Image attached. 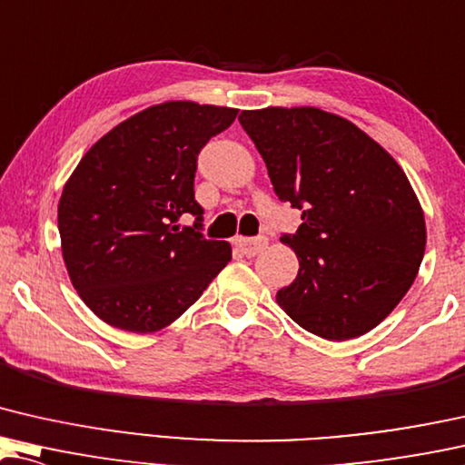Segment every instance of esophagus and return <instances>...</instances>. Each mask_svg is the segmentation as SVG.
Returning <instances> with one entry per match:
<instances>
[{
	"label": "esophagus",
	"mask_w": 465,
	"mask_h": 465,
	"mask_svg": "<svg viewBox=\"0 0 465 465\" xmlns=\"http://www.w3.org/2000/svg\"><path fill=\"white\" fill-rule=\"evenodd\" d=\"M234 245H237V249L243 255H247V258H253V255H258L260 252H264L268 241L264 237H258V239H237L234 241Z\"/></svg>",
	"instance_id": "34e87169"
}]
</instances>
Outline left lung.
<instances>
[{
    "instance_id": "obj_1",
    "label": "left lung",
    "mask_w": 465,
    "mask_h": 465,
    "mask_svg": "<svg viewBox=\"0 0 465 465\" xmlns=\"http://www.w3.org/2000/svg\"><path fill=\"white\" fill-rule=\"evenodd\" d=\"M241 125L281 201L302 212L298 277L277 304L306 331L344 341L405 298L426 252V218L407 173L352 121L316 106L243 111Z\"/></svg>"
}]
</instances>
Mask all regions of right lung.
<instances>
[{
    "label": "right lung",
    "instance_id": "add662e5",
    "mask_svg": "<svg viewBox=\"0 0 465 465\" xmlns=\"http://www.w3.org/2000/svg\"><path fill=\"white\" fill-rule=\"evenodd\" d=\"M237 109L167 100L106 132L64 183L58 201L63 260L73 287L106 325L153 333L172 325L228 264L226 241L173 222L194 201L197 154Z\"/></svg>",
    "mask_w": 465,
    "mask_h": 465
}]
</instances>
